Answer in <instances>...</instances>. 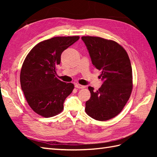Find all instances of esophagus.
Segmentation results:
<instances>
[{"mask_svg": "<svg viewBox=\"0 0 157 157\" xmlns=\"http://www.w3.org/2000/svg\"><path fill=\"white\" fill-rule=\"evenodd\" d=\"M75 87L77 88H79V89H82V88H84L85 86H82V85H80V84H75Z\"/></svg>", "mask_w": 157, "mask_h": 157, "instance_id": "1", "label": "esophagus"}]
</instances>
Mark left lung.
Instances as JSON below:
<instances>
[{
	"mask_svg": "<svg viewBox=\"0 0 157 157\" xmlns=\"http://www.w3.org/2000/svg\"><path fill=\"white\" fill-rule=\"evenodd\" d=\"M82 40L103 81L97 91L88 87L91 96L86 102V112L98 121H107L122 111L131 95V62L125 50L115 41L94 36H82Z\"/></svg>",
	"mask_w": 157,
	"mask_h": 157,
	"instance_id": "8db88e82",
	"label": "left lung"
}]
</instances>
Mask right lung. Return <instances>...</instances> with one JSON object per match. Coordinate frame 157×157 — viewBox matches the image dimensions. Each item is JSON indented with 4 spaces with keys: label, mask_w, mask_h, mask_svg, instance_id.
Masks as SVG:
<instances>
[{
    "label": "right lung",
    "mask_w": 157,
    "mask_h": 157,
    "mask_svg": "<svg viewBox=\"0 0 157 157\" xmlns=\"http://www.w3.org/2000/svg\"><path fill=\"white\" fill-rule=\"evenodd\" d=\"M79 36H61L36 44L26 56L20 73V82L29 106L44 117L58 115L74 85L56 78V67L61 63L65 49L79 40Z\"/></svg>",
    "instance_id": "right-lung-1"
}]
</instances>
